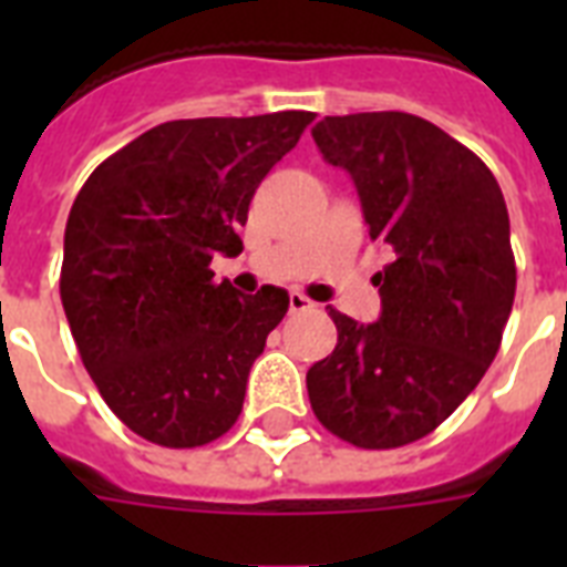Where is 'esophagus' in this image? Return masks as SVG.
<instances>
[{
  "instance_id": "esophagus-1",
  "label": "esophagus",
  "mask_w": 567,
  "mask_h": 567,
  "mask_svg": "<svg viewBox=\"0 0 567 567\" xmlns=\"http://www.w3.org/2000/svg\"><path fill=\"white\" fill-rule=\"evenodd\" d=\"M311 306H315V302H311L306 293H300V291L288 293V309L291 311H306V309H311Z\"/></svg>"
}]
</instances>
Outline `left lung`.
<instances>
[{
	"label": "left lung",
	"instance_id": "obj_1",
	"mask_svg": "<svg viewBox=\"0 0 567 567\" xmlns=\"http://www.w3.org/2000/svg\"><path fill=\"white\" fill-rule=\"evenodd\" d=\"M311 137L391 249L373 276L377 323L329 311L338 344L306 373L311 409L355 447H403L447 421L501 350L515 302L509 212L492 171L430 120L368 111L323 117Z\"/></svg>",
	"mask_w": 567,
	"mask_h": 567
}]
</instances>
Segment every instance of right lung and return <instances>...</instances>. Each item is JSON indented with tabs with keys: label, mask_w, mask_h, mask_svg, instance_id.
Returning <instances> with one entry per match:
<instances>
[{
	"label": "right lung",
	"mask_w": 567,
	"mask_h": 567,
	"mask_svg": "<svg viewBox=\"0 0 567 567\" xmlns=\"http://www.w3.org/2000/svg\"><path fill=\"white\" fill-rule=\"evenodd\" d=\"M315 114L173 120L96 167L64 231L61 302L109 409L162 447L231 430L249 368L288 311V291L244 297L214 282L270 167Z\"/></svg>",
	"instance_id": "obj_1"
}]
</instances>
